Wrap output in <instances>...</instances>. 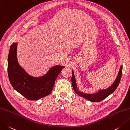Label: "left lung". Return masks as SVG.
Instances as JSON below:
<instances>
[{
    "mask_svg": "<svg viewBox=\"0 0 130 130\" xmlns=\"http://www.w3.org/2000/svg\"><path fill=\"white\" fill-rule=\"evenodd\" d=\"M122 73V66H121L120 70L118 73V75L116 79L114 81L113 84L111 85L110 87L105 90H101L99 91L98 93L95 94H92V95H89V94H86L83 93L82 92H80L78 90L77 85H76V82L74 77V72H72V83L73 87V89L74 90V92L75 93L78 95V96H82V97L85 98L87 100H90L91 101H93V102H99L101 100L105 99L106 97H108L109 95H110L111 93H112L114 91L116 90L118 86L119 85V82H120Z\"/></svg>",
    "mask_w": 130,
    "mask_h": 130,
    "instance_id": "obj_1",
    "label": "left lung"
}]
</instances>
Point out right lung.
Returning <instances> with one entry per match:
<instances>
[{"mask_svg": "<svg viewBox=\"0 0 130 130\" xmlns=\"http://www.w3.org/2000/svg\"><path fill=\"white\" fill-rule=\"evenodd\" d=\"M64 67L55 66L46 75L34 78L28 75L19 65L17 59V43H13L8 58V74L15 90L30 100H37L51 92L57 76Z\"/></svg>", "mask_w": 130, "mask_h": 130, "instance_id": "right-lung-1", "label": "right lung"}]
</instances>
